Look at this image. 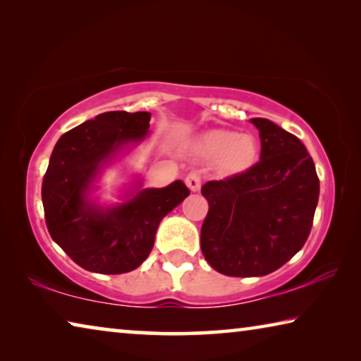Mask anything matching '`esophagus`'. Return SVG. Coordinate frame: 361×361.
<instances>
[{
    "label": "esophagus",
    "instance_id": "1",
    "mask_svg": "<svg viewBox=\"0 0 361 361\" xmlns=\"http://www.w3.org/2000/svg\"><path fill=\"white\" fill-rule=\"evenodd\" d=\"M186 186H188L189 189H191L192 192L199 191L200 186H202V178H200V176H199L197 173H189V175L186 176Z\"/></svg>",
    "mask_w": 361,
    "mask_h": 361
}]
</instances>
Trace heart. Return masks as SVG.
<instances>
[{
    "label": "heart",
    "instance_id": "obj_1",
    "mask_svg": "<svg viewBox=\"0 0 361 361\" xmlns=\"http://www.w3.org/2000/svg\"><path fill=\"white\" fill-rule=\"evenodd\" d=\"M197 151L209 159L221 157V164L228 169H242L253 162L256 156V142L248 133L232 130H209L197 140Z\"/></svg>",
    "mask_w": 361,
    "mask_h": 361
}]
</instances>
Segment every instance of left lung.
Instances as JSON below:
<instances>
[{"label": "left lung", "mask_w": 361, "mask_h": 361, "mask_svg": "<svg viewBox=\"0 0 361 361\" xmlns=\"http://www.w3.org/2000/svg\"><path fill=\"white\" fill-rule=\"evenodd\" d=\"M259 162L224 180L207 181L209 213L200 248L209 264L229 277L267 276L290 261L307 240L320 183L301 140L264 118Z\"/></svg>", "instance_id": "obj_1"}]
</instances>
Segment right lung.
<instances>
[{"label": "right lung", "instance_id": "right-lung-1", "mask_svg": "<svg viewBox=\"0 0 361 361\" xmlns=\"http://www.w3.org/2000/svg\"><path fill=\"white\" fill-rule=\"evenodd\" d=\"M151 113L108 111L63 133L42 180V205L54 242L85 271L124 274L154 245L159 223L189 195L181 180L143 188L137 178L122 202L102 205L97 181L108 166L149 135Z\"/></svg>", "mask_w": 361, "mask_h": 361}]
</instances>
